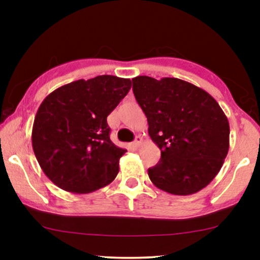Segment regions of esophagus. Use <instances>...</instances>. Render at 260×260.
<instances>
[{
	"instance_id": "obj_1",
	"label": "esophagus",
	"mask_w": 260,
	"mask_h": 260,
	"mask_svg": "<svg viewBox=\"0 0 260 260\" xmlns=\"http://www.w3.org/2000/svg\"><path fill=\"white\" fill-rule=\"evenodd\" d=\"M142 140H143L142 137L137 136L136 139H134V142H133V148L134 149H138L140 147V144H142Z\"/></svg>"
}]
</instances>
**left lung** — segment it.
<instances>
[{"label": "left lung", "mask_w": 260, "mask_h": 260, "mask_svg": "<svg viewBox=\"0 0 260 260\" xmlns=\"http://www.w3.org/2000/svg\"><path fill=\"white\" fill-rule=\"evenodd\" d=\"M133 94L145 113L149 136L161 150L148 170L160 189L188 196L207 187L229 151L230 126L213 96L177 78L132 79Z\"/></svg>", "instance_id": "left-lung-1"}]
</instances>
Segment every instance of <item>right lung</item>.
Returning <instances> with one entry per match:
<instances>
[{"label":"right lung","instance_id":"1","mask_svg":"<svg viewBox=\"0 0 260 260\" xmlns=\"http://www.w3.org/2000/svg\"><path fill=\"white\" fill-rule=\"evenodd\" d=\"M129 89V79L98 76L61 86L41 103L32 126V149L56 186L90 193L115 180L126 150L110 139L107 116Z\"/></svg>","mask_w":260,"mask_h":260}]
</instances>
